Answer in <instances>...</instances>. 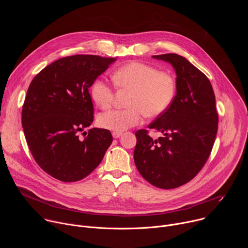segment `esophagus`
Listing matches in <instances>:
<instances>
[{
  "mask_svg": "<svg viewBox=\"0 0 248 248\" xmlns=\"http://www.w3.org/2000/svg\"><path fill=\"white\" fill-rule=\"evenodd\" d=\"M112 134H113V137H114V138H119V137H121V136L123 135V132H117V131H114Z\"/></svg>",
  "mask_w": 248,
  "mask_h": 248,
  "instance_id": "esophagus-1",
  "label": "esophagus"
}]
</instances>
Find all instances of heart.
Segmentation results:
<instances>
[{
  "instance_id": "heart-1",
  "label": "heart",
  "mask_w": 248,
  "mask_h": 248,
  "mask_svg": "<svg viewBox=\"0 0 248 248\" xmlns=\"http://www.w3.org/2000/svg\"><path fill=\"white\" fill-rule=\"evenodd\" d=\"M116 86L131 91L128 99L130 108L112 110L101 114L97 119L100 127L122 132L142 123L145 115L156 118L164 114L175 95L174 78L149 63L130 62L119 67L113 74ZM91 97L101 109H109L115 93L113 88L97 79L91 87Z\"/></svg>"
}]
</instances>
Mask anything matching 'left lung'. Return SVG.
Returning <instances> with one entry per match:
<instances>
[{
  "label": "left lung",
  "mask_w": 248,
  "mask_h": 248,
  "mask_svg": "<svg viewBox=\"0 0 248 248\" xmlns=\"http://www.w3.org/2000/svg\"><path fill=\"white\" fill-rule=\"evenodd\" d=\"M170 62L176 75V94L168 110L148 127L163 135L153 139L148 130L135 132L133 158L152 186L179 187L200 171L210 156L218 130L214 90L208 78L186 58L176 54L152 56Z\"/></svg>",
  "instance_id": "left-lung-1"
}]
</instances>
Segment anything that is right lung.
Returning a JSON list of instances; mask_svg holds the SVG:
<instances>
[{
	"label": "right lung",
	"mask_w": 248,
	"mask_h": 248,
	"mask_svg": "<svg viewBox=\"0 0 248 248\" xmlns=\"http://www.w3.org/2000/svg\"><path fill=\"white\" fill-rule=\"evenodd\" d=\"M116 61L69 56L47 65L31 81L22 107V127L34 160L53 178L64 183L84 179L110 147V130H83L93 123L88 89Z\"/></svg>",
	"instance_id": "1"
}]
</instances>
